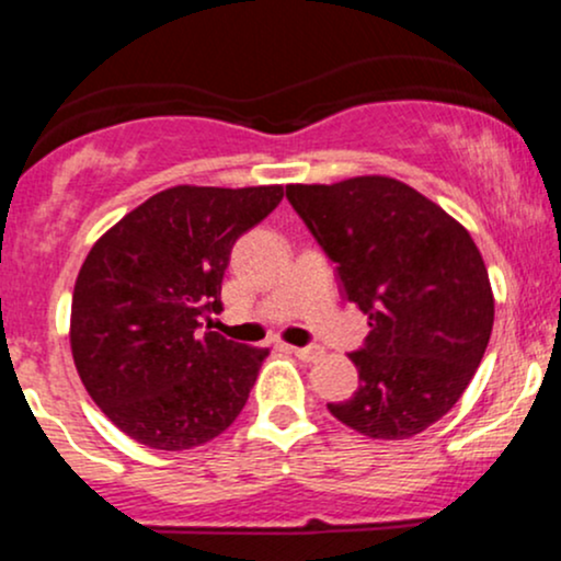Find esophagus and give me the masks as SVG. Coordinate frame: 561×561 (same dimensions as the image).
<instances>
[{
	"mask_svg": "<svg viewBox=\"0 0 561 561\" xmlns=\"http://www.w3.org/2000/svg\"><path fill=\"white\" fill-rule=\"evenodd\" d=\"M289 351L295 353V356L300 358V362H319L321 356H324V347H319V345H308V347H289Z\"/></svg>",
	"mask_w": 561,
	"mask_h": 561,
	"instance_id": "34e87169",
	"label": "esophagus"
}]
</instances>
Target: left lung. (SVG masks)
Listing matches in <instances>:
<instances>
[{
    "mask_svg": "<svg viewBox=\"0 0 561 561\" xmlns=\"http://www.w3.org/2000/svg\"><path fill=\"white\" fill-rule=\"evenodd\" d=\"M287 199L371 327L351 353L358 390L327 409L377 440L422 433L454 409L491 340L493 289L478 244L390 176L287 184Z\"/></svg>",
    "mask_w": 561,
    "mask_h": 561,
    "instance_id": "1",
    "label": "left lung"
}]
</instances>
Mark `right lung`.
Here are the masks:
<instances>
[{
  "label": "right lung",
  "mask_w": 561,
  "mask_h": 561,
  "mask_svg": "<svg viewBox=\"0 0 561 561\" xmlns=\"http://www.w3.org/2000/svg\"><path fill=\"white\" fill-rule=\"evenodd\" d=\"M282 197L279 184H179L89 250L73 287L70 351L92 401L131 440L186 450L240 416L268 347L199 332V319L221 311L231 244Z\"/></svg>",
  "instance_id": "obj_1"
}]
</instances>
